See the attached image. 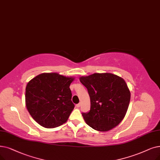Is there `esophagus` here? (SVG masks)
<instances>
[{
  "mask_svg": "<svg viewBox=\"0 0 160 160\" xmlns=\"http://www.w3.org/2000/svg\"><path fill=\"white\" fill-rule=\"evenodd\" d=\"M80 106H81V103H78V104H77V105H76V107L77 108H79Z\"/></svg>",
  "mask_w": 160,
  "mask_h": 160,
  "instance_id": "esophagus-1",
  "label": "esophagus"
}]
</instances>
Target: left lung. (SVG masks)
I'll use <instances>...</instances> for the list:
<instances>
[{"label": "left lung", "mask_w": 160, "mask_h": 160, "mask_svg": "<svg viewBox=\"0 0 160 160\" xmlns=\"http://www.w3.org/2000/svg\"><path fill=\"white\" fill-rule=\"evenodd\" d=\"M80 81L88 89L91 107L82 113L93 129L107 131L118 125L126 116L131 93L125 80L111 73H94L82 76Z\"/></svg>", "instance_id": "left-lung-1"}]
</instances>
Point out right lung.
I'll return each mask as SVG.
<instances>
[{
    "instance_id": "1",
    "label": "right lung",
    "mask_w": 160,
    "mask_h": 160,
    "mask_svg": "<svg viewBox=\"0 0 160 160\" xmlns=\"http://www.w3.org/2000/svg\"><path fill=\"white\" fill-rule=\"evenodd\" d=\"M74 78L58 73H42L31 80L25 88V105L41 126L54 128L65 123L74 105L69 88Z\"/></svg>"
}]
</instances>
